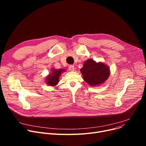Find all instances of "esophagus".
<instances>
[{"mask_svg": "<svg viewBox=\"0 0 146 146\" xmlns=\"http://www.w3.org/2000/svg\"><path fill=\"white\" fill-rule=\"evenodd\" d=\"M68 69H69V70H70V71H74L75 68H74V66H73V65H69L68 66Z\"/></svg>", "mask_w": 146, "mask_h": 146, "instance_id": "34e87169", "label": "esophagus"}]
</instances>
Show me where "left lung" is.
Wrapping results in <instances>:
<instances>
[{"label":"left lung","instance_id":"8db88e82","mask_svg":"<svg viewBox=\"0 0 146 146\" xmlns=\"http://www.w3.org/2000/svg\"><path fill=\"white\" fill-rule=\"evenodd\" d=\"M84 80L91 86H96L103 84L110 75V69L104 63L96 62L92 58L85 61L80 68Z\"/></svg>","mask_w":146,"mask_h":146}]
</instances>
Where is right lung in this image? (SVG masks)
<instances>
[{
  "label": "right lung",
  "mask_w": 146,
  "mask_h": 146,
  "mask_svg": "<svg viewBox=\"0 0 146 146\" xmlns=\"http://www.w3.org/2000/svg\"><path fill=\"white\" fill-rule=\"evenodd\" d=\"M51 73H50L45 78V82L47 85L50 86H56L58 82L60 75L63 72H66L64 69L60 68L56 70L55 68L51 69Z\"/></svg>",
  "instance_id": "add662e5"
}]
</instances>
